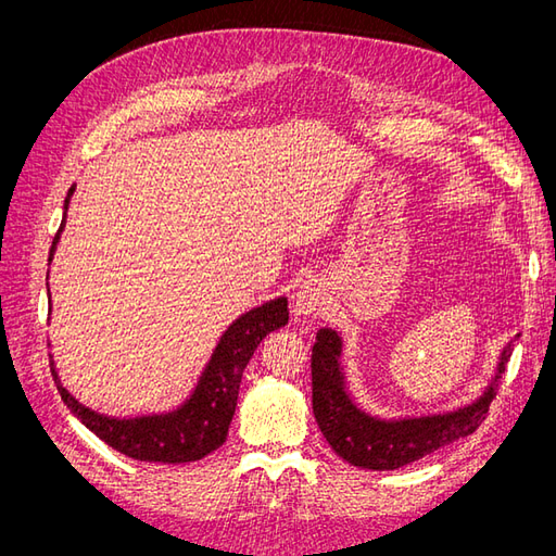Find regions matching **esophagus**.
<instances>
[{
	"label": "esophagus",
	"instance_id": "1",
	"mask_svg": "<svg viewBox=\"0 0 556 556\" xmlns=\"http://www.w3.org/2000/svg\"><path fill=\"white\" fill-rule=\"evenodd\" d=\"M296 299V311L304 313V315H311V313H317L319 308L325 306V290L323 285L315 282V280H308L299 288V292L294 294Z\"/></svg>",
	"mask_w": 556,
	"mask_h": 556
}]
</instances>
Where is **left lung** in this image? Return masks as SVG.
Returning <instances> with one entry per match:
<instances>
[{
	"instance_id": "8db88e82",
	"label": "left lung",
	"mask_w": 556,
	"mask_h": 556,
	"mask_svg": "<svg viewBox=\"0 0 556 556\" xmlns=\"http://www.w3.org/2000/svg\"><path fill=\"white\" fill-rule=\"evenodd\" d=\"M519 339V333L515 336ZM513 355V341L501 350L496 371L484 392L466 406L417 417H378L359 408L348 390L343 371L341 333L323 327L315 336L313 413L331 450L352 466L368 470H394L473 433L496 396L498 380Z\"/></svg>"
}]
</instances>
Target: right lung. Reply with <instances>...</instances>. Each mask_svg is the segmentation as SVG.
I'll use <instances>...</instances> for the list:
<instances>
[{
	"instance_id": "1",
	"label": "right lung",
	"mask_w": 556,
	"mask_h": 556,
	"mask_svg": "<svg viewBox=\"0 0 556 556\" xmlns=\"http://www.w3.org/2000/svg\"><path fill=\"white\" fill-rule=\"evenodd\" d=\"M72 194L74 188L64 199V217L53 239V248H50L48 262H53L55 257ZM288 319L290 311L285 296L266 301V304L243 313L220 336V341H217L208 364L201 371L192 394L169 413L139 417H111L97 413L83 406L60 382L53 357H50V371H53L58 392L66 403V408L94 435H99L113 450L125 454V457L153 464L199 462L227 441V431L233 410H237L239 387L245 366L250 357L255 355L264 336L288 325Z\"/></svg>"
}]
</instances>
